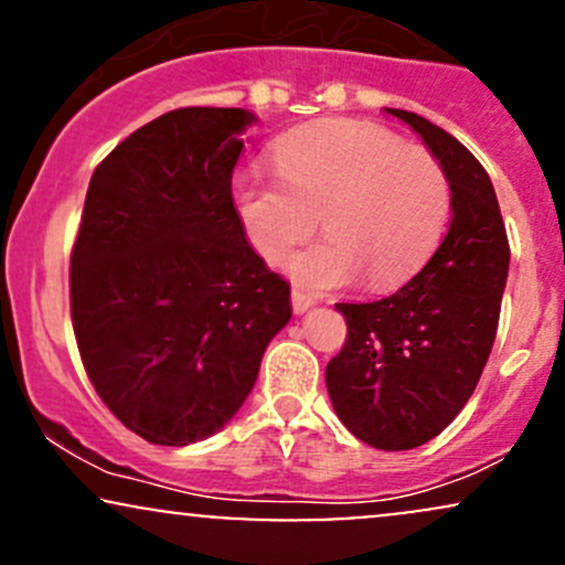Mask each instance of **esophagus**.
Listing matches in <instances>:
<instances>
[{
    "instance_id": "1",
    "label": "esophagus",
    "mask_w": 565,
    "mask_h": 565,
    "mask_svg": "<svg viewBox=\"0 0 565 565\" xmlns=\"http://www.w3.org/2000/svg\"><path fill=\"white\" fill-rule=\"evenodd\" d=\"M316 305V297L305 295L300 289H291V308H295V313H305L308 308H313Z\"/></svg>"
}]
</instances>
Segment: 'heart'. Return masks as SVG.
I'll return each mask as SVG.
<instances>
[{"instance_id":"b5f03b06","label":"heart","mask_w":565,"mask_h":565,"mask_svg":"<svg viewBox=\"0 0 565 565\" xmlns=\"http://www.w3.org/2000/svg\"><path fill=\"white\" fill-rule=\"evenodd\" d=\"M278 178H244L233 191L249 244L278 263L308 242L321 220L327 242L291 257L308 291L404 284L438 244L449 215V183L423 148L372 121L332 119L284 135L274 148Z\"/></svg>"}]
</instances>
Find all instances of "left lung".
Wrapping results in <instances>:
<instances>
[{
  "label": "left lung",
  "mask_w": 565,
  "mask_h": 565,
  "mask_svg": "<svg viewBox=\"0 0 565 565\" xmlns=\"http://www.w3.org/2000/svg\"><path fill=\"white\" fill-rule=\"evenodd\" d=\"M451 191L449 233L406 287L377 302H337L348 340L327 366L340 423L382 451L436 438L476 391L497 337L510 244L489 174L446 129L401 108Z\"/></svg>",
  "instance_id": "1"
}]
</instances>
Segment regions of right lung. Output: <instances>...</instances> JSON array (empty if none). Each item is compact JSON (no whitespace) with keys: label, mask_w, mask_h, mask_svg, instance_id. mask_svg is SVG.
<instances>
[{"label":"right lung","mask_w":565,"mask_h":565,"mask_svg":"<svg viewBox=\"0 0 565 565\" xmlns=\"http://www.w3.org/2000/svg\"><path fill=\"white\" fill-rule=\"evenodd\" d=\"M244 108H178L97 164L71 252L87 377L148 444L223 430L291 319L289 284L252 249L231 193Z\"/></svg>","instance_id":"1"}]
</instances>
